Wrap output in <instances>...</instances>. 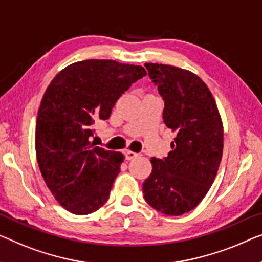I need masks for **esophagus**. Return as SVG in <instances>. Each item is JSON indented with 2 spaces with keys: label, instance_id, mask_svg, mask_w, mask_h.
Returning a JSON list of instances; mask_svg holds the SVG:
<instances>
[{
  "label": "esophagus",
  "instance_id": "esophagus-1",
  "mask_svg": "<svg viewBox=\"0 0 262 262\" xmlns=\"http://www.w3.org/2000/svg\"><path fill=\"white\" fill-rule=\"evenodd\" d=\"M124 155H126V159L127 160H133L136 156H139L138 153H135V151H132V150H124Z\"/></svg>",
  "mask_w": 262,
  "mask_h": 262
}]
</instances>
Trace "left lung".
<instances>
[{"label": "left lung", "instance_id": "obj_1", "mask_svg": "<svg viewBox=\"0 0 262 262\" xmlns=\"http://www.w3.org/2000/svg\"><path fill=\"white\" fill-rule=\"evenodd\" d=\"M144 67L165 101L163 121L177 133L168 156L150 160L144 200L166 215H182L213 185L224 150V126L212 93L198 75L168 64Z\"/></svg>", "mask_w": 262, "mask_h": 262}]
</instances>
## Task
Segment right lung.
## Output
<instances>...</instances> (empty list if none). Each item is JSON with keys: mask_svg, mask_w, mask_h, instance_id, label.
<instances>
[{"mask_svg": "<svg viewBox=\"0 0 262 262\" xmlns=\"http://www.w3.org/2000/svg\"><path fill=\"white\" fill-rule=\"evenodd\" d=\"M141 66L84 60L62 69L38 108L35 149L46 185L76 215L106 204L124 156L94 146V126L108 120L120 96L146 76Z\"/></svg>", "mask_w": 262, "mask_h": 262, "instance_id": "obj_1", "label": "right lung"}]
</instances>
